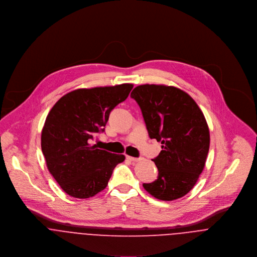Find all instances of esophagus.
Returning <instances> with one entry per match:
<instances>
[{"label": "esophagus", "mask_w": 257, "mask_h": 257, "mask_svg": "<svg viewBox=\"0 0 257 257\" xmlns=\"http://www.w3.org/2000/svg\"><path fill=\"white\" fill-rule=\"evenodd\" d=\"M126 159H128L130 161H132V162H138V161H140L141 159L140 158H136V157H133V156H126Z\"/></svg>", "instance_id": "esophagus-1"}]
</instances>
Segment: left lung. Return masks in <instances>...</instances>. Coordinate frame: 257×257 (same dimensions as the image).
<instances>
[{"mask_svg":"<svg viewBox=\"0 0 257 257\" xmlns=\"http://www.w3.org/2000/svg\"><path fill=\"white\" fill-rule=\"evenodd\" d=\"M131 97L142 110L149 138L162 145L152 159L157 179L144 188L163 201L183 197L197 182L209 152L210 133L202 110L187 93L171 86L141 85Z\"/></svg>","mask_w":257,"mask_h":257,"instance_id":"8db88e82","label":"left lung"}]
</instances>
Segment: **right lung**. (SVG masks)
Returning <instances> with one entry per match:
<instances>
[{"mask_svg":"<svg viewBox=\"0 0 257 257\" xmlns=\"http://www.w3.org/2000/svg\"><path fill=\"white\" fill-rule=\"evenodd\" d=\"M133 84L72 91L52 107L41 133L47 168L69 196L87 199L103 191L124 155L91 143L105 132L110 112L123 102Z\"/></svg>","mask_w":257,"mask_h":257,"instance_id":"right-lung-1","label":"right lung"}]
</instances>
